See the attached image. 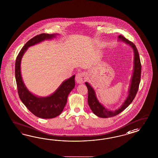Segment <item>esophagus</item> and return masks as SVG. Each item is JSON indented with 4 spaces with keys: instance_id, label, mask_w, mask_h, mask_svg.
I'll return each instance as SVG.
<instances>
[{
    "instance_id": "esophagus-1",
    "label": "esophagus",
    "mask_w": 158,
    "mask_h": 158,
    "mask_svg": "<svg viewBox=\"0 0 158 158\" xmlns=\"http://www.w3.org/2000/svg\"><path fill=\"white\" fill-rule=\"evenodd\" d=\"M86 80L85 74L84 73H78L76 76V81L78 84H83Z\"/></svg>"
}]
</instances>
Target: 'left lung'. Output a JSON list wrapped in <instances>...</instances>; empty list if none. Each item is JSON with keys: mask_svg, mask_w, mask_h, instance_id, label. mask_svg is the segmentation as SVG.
Segmentation results:
<instances>
[{"mask_svg": "<svg viewBox=\"0 0 158 158\" xmlns=\"http://www.w3.org/2000/svg\"><path fill=\"white\" fill-rule=\"evenodd\" d=\"M118 41H122L126 43V44L130 45L131 48L133 49L134 53L133 70L131 78V84L128 90V95L123 103L122 104L121 106L114 111L109 110L107 108H106L102 104L100 103L99 100L98 99L95 89L88 82H85V85L87 86L88 91V103L89 106L94 114L99 117L103 118L114 117L127 108L135 99L140 84L141 65L138 50L135 45L132 42L127 40L125 37L122 35L118 36Z\"/></svg>", "mask_w": 158, "mask_h": 158, "instance_id": "1", "label": "left lung"}]
</instances>
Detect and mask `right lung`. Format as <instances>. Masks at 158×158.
Returning <instances> with one entry per match:
<instances>
[{
	"label": "right lung",
	"mask_w": 158,
	"mask_h": 158,
	"mask_svg": "<svg viewBox=\"0 0 158 158\" xmlns=\"http://www.w3.org/2000/svg\"><path fill=\"white\" fill-rule=\"evenodd\" d=\"M58 34L41 33L33 37L23 47L15 61V76L19 97L27 108L35 116L50 119L56 117L63 111L68 95L75 86V75L63 81L53 94L45 97L34 95L27 89L23 81L21 72V63L23 55L31 46L47 40L52 39Z\"/></svg>",
	"instance_id": "1"
}]
</instances>
